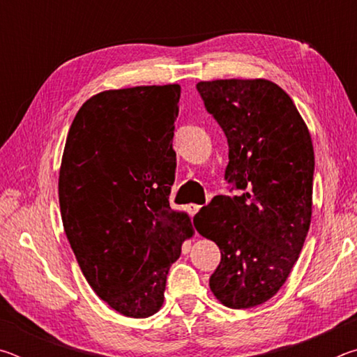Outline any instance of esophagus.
Segmentation results:
<instances>
[{
    "label": "esophagus",
    "mask_w": 357,
    "mask_h": 357,
    "mask_svg": "<svg viewBox=\"0 0 357 357\" xmlns=\"http://www.w3.org/2000/svg\"><path fill=\"white\" fill-rule=\"evenodd\" d=\"M202 209V206L200 204H195V203H190V204H187V213H189L190 215H195L198 211Z\"/></svg>",
    "instance_id": "34e87169"
}]
</instances>
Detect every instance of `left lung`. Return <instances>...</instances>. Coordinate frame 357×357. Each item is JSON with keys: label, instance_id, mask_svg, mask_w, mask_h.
Here are the masks:
<instances>
[{"label": "left lung", "instance_id": "left-lung-1", "mask_svg": "<svg viewBox=\"0 0 357 357\" xmlns=\"http://www.w3.org/2000/svg\"><path fill=\"white\" fill-rule=\"evenodd\" d=\"M228 140L225 178L241 195H219L195 217L197 231L219 245L209 287L220 304L252 309L287 282L312 220L315 154L291 98L266 78L197 83Z\"/></svg>", "mask_w": 357, "mask_h": 357}]
</instances>
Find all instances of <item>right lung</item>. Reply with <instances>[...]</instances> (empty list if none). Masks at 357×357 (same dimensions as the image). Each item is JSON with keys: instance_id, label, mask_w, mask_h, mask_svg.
<instances>
[{"instance_id": "add662e5", "label": "right lung", "mask_w": 357, "mask_h": 357, "mask_svg": "<svg viewBox=\"0 0 357 357\" xmlns=\"http://www.w3.org/2000/svg\"><path fill=\"white\" fill-rule=\"evenodd\" d=\"M179 96L178 83L94 94L77 112L63 151L66 236L94 293L130 318L160 310L170 266L195 234L190 217L168 202Z\"/></svg>"}]
</instances>
